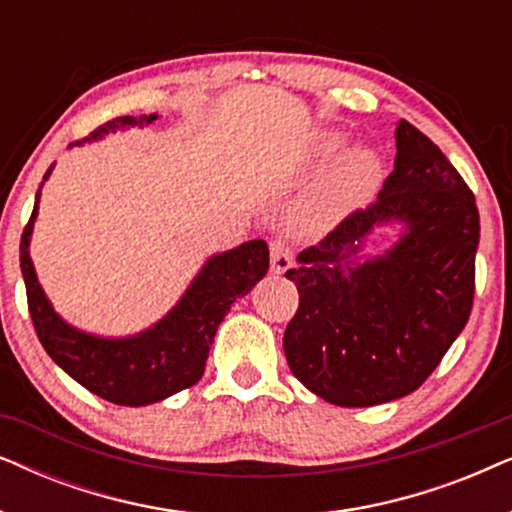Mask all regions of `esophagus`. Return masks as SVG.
I'll use <instances>...</instances> for the list:
<instances>
[{
    "label": "esophagus",
    "instance_id": "34e87169",
    "mask_svg": "<svg viewBox=\"0 0 512 512\" xmlns=\"http://www.w3.org/2000/svg\"><path fill=\"white\" fill-rule=\"evenodd\" d=\"M293 265V254L284 240H270V268L275 275H284Z\"/></svg>",
    "mask_w": 512,
    "mask_h": 512
}]
</instances>
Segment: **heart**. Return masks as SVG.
Wrapping results in <instances>:
<instances>
[{"mask_svg":"<svg viewBox=\"0 0 512 512\" xmlns=\"http://www.w3.org/2000/svg\"><path fill=\"white\" fill-rule=\"evenodd\" d=\"M347 144L340 132H321L314 142V156L328 160ZM384 163L380 153L368 146H356L347 151L331 170H328L312 193L303 202V219L307 223H331L359 205L363 198L380 186Z\"/></svg>","mask_w":512,"mask_h":512,"instance_id":"b5f03b06","label":"heart"}]
</instances>
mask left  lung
<instances>
[{
	"label": "left lung",
	"instance_id": "1",
	"mask_svg": "<svg viewBox=\"0 0 512 512\" xmlns=\"http://www.w3.org/2000/svg\"><path fill=\"white\" fill-rule=\"evenodd\" d=\"M380 225H398L397 242L366 257ZM478 240L471 188L429 137L398 121L394 172L377 200L286 272L300 296L284 333L291 373L342 408L412 394L464 331Z\"/></svg>",
	"mask_w": 512,
	"mask_h": 512
}]
</instances>
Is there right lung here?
<instances>
[{
  "instance_id": "obj_1",
  "label": "right lung",
  "mask_w": 512,
  "mask_h": 512,
  "mask_svg": "<svg viewBox=\"0 0 512 512\" xmlns=\"http://www.w3.org/2000/svg\"><path fill=\"white\" fill-rule=\"evenodd\" d=\"M156 118L158 114L114 118L83 142H76V146L97 142L116 130L146 128ZM51 172L53 165L46 170L44 181L51 177ZM44 181L37 191L30 221L20 237V270H23L32 324L48 356L95 396L130 408L165 401L167 396L193 387L205 373L209 347L230 305L240 296H247L268 272V244L251 240L209 256L188 284L184 296L163 319L135 335L104 338L81 331L62 319L39 284L30 256V242Z\"/></svg>"
}]
</instances>
